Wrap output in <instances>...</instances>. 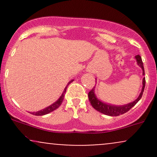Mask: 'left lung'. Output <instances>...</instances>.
Returning a JSON list of instances; mask_svg holds the SVG:
<instances>
[{
  "label": "left lung",
  "instance_id": "8db88e82",
  "mask_svg": "<svg viewBox=\"0 0 157 157\" xmlns=\"http://www.w3.org/2000/svg\"><path fill=\"white\" fill-rule=\"evenodd\" d=\"M135 59H136V62H137L138 66L142 68V75H145V70H144V66H143V63H142V58L140 55H137L135 56ZM97 82V79H96ZM145 77H144L142 79V88L141 90V92H140V95L134 101L129 102V103L125 104V105H111V104L107 103V102H102V100H99L97 98L96 94H95V87L91 90L89 92V100L90 102H91V105H92V107L94 109H96L99 112L103 113V114L108 115V116H111V117H116V116H120V115L123 114L128 111L131 108L134 107L136 103L139 102V100L141 99L142 96V94H143L144 89H145Z\"/></svg>",
  "mask_w": 157,
  "mask_h": 157
}]
</instances>
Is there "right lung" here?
I'll return each mask as SVG.
<instances>
[{
  "label": "right lung",
  "mask_w": 157,
  "mask_h": 157,
  "mask_svg": "<svg viewBox=\"0 0 157 157\" xmlns=\"http://www.w3.org/2000/svg\"><path fill=\"white\" fill-rule=\"evenodd\" d=\"M73 81H74V80H71V81H69V82H68L67 86L65 87L63 92L62 94H61V96L59 97V99L57 100V101L54 102V103H52V105H50L49 106H48V107L45 108V109H44L40 110V111H36V112H30V113H31L32 114H33V115H36V116H43V115L47 114V113L52 112V111H55V109H57V108H59V106H60L61 104H62L64 96H65V93H66V89H67L68 86L70 83H71V82H72Z\"/></svg>",
  "instance_id": "add662e5"
}]
</instances>
